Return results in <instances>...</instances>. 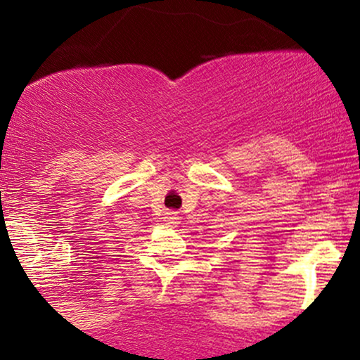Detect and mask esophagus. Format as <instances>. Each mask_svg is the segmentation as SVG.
<instances>
[{
	"label": "esophagus",
	"instance_id": "esophagus-1",
	"mask_svg": "<svg viewBox=\"0 0 360 360\" xmlns=\"http://www.w3.org/2000/svg\"><path fill=\"white\" fill-rule=\"evenodd\" d=\"M164 221H166L169 226H177L179 225V217H177L176 212H167L166 217H164Z\"/></svg>",
	"mask_w": 360,
	"mask_h": 360
}]
</instances>
